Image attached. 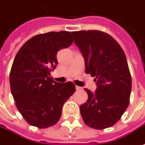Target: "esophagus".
I'll return each mask as SVG.
<instances>
[{
  "mask_svg": "<svg viewBox=\"0 0 145 145\" xmlns=\"http://www.w3.org/2000/svg\"><path fill=\"white\" fill-rule=\"evenodd\" d=\"M76 89H77V90H82V87L76 86Z\"/></svg>",
  "mask_w": 145,
  "mask_h": 145,
  "instance_id": "obj_1",
  "label": "esophagus"
}]
</instances>
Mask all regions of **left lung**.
Masks as SVG:
<instances>
[{"label": "left lung", "mask_w": 145, "mask_h": 145, "mask_svg": "<svg viewBox=\"0 0 145 145\" xmlns=\"http://www.w3.org/2000/svg\"><path fill=\"white\" fill-rule=\"evenodd\" d=\"M74 41L85 59L86 73L95 77L97 89L80 106L84 122L93 129L111 127L129 105L132 79L125 53L111 35L100 30L74 31Z\"/></svg>", "instance_id": "obj_1"}]
</instances>
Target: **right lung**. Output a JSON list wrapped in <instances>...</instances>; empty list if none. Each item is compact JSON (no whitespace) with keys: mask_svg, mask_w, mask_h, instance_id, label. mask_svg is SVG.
Listing matches in <instances>:
<instances>
[{"mask_svg":"<svg viewBox=\"0 0 145 145\" xmlns=\"http://www.w3.org/2000/svg\"><path fill=\"white\" fill-rule=\"evenodd\" d=\"M73 43L68 31L37 34L21 47L13 61L9 82L17 109L30 125L40 129L57 123L63 104L75 92L74 83L56 82L50 75L59 49Z\"/></svg>","mask_w":145,"mask_h":145,"instance_id":"obj_1","label":"right lung"}]
</instances>
